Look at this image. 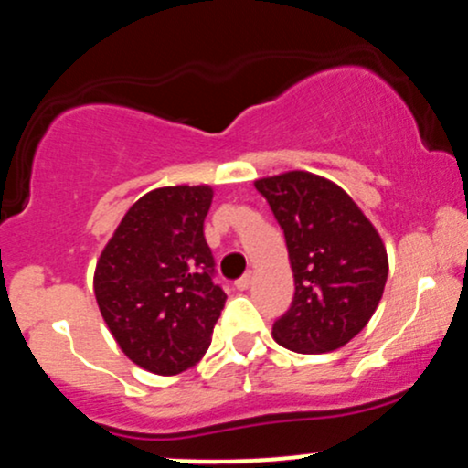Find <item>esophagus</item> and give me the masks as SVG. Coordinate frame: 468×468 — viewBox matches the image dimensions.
Listing matches in <instances>:
<instances>
[{
	"label": "esophagus",
	"instance_id": "34e87169",
	"mask_svg": "<svg viewBox=\"0 0 468 468\" xmlns=\"http://www.w3.org/2000/svg\"><path fill=\"white\" fill-rule=\"evenodd\" d=\"M252 281H254V274L252 272H245L239 281H236L234 285H236V290H248L250 285H252Z\"/></svg>",
	"mask_w": 468,
	"mask_h": 468
}]
</instances>
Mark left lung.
<instances>
[{
    "label": "left lung",
    "instance_id": "obj_1",
    "mask_svg": "<svg viewBox=\"0 0 468 468\" xmlns=\"http://www.w3.org/2000/svg\"><path fill=\"white\" fill-rule=\"evenodd\" d=\"M279 220L294 272V299L274 321L276 344L333 353L359 335L384 294L388 256L364 212L339 185L310 172L256 180Z\"/></svg>",
    "mask_w": 468,
    "mask_h": 468
}]
</instances>
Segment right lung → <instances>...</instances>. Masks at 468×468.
I'll list each match as a JSON object with an SVG mask.
<instances>
[{
	"label": "right lung",
	"mask_w": 468,
	"mask_h": 468,
	"mask_svg": "<svg viewBox=\"0 0 468 468\" xmlns=\"http://www.w3.org/2000/svg\"><path fill=\"white\" fill-rule=\"evenodd\" d=\"M212 196L207 185L144 194L95 265L104 324L122 353L149 373H183L212 344L228 299L214 283V256L203 234Z\"/></svg>",
	"instance_id": "obj_1"
}]
</instances>
